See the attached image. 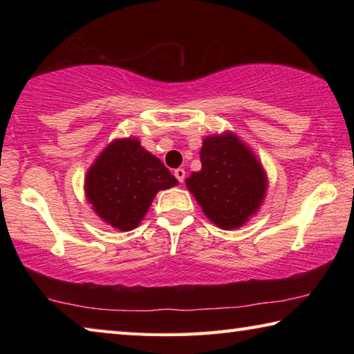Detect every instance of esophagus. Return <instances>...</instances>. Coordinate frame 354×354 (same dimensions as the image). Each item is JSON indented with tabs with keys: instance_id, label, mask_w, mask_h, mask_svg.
<instances>
[{
	"instance_id": "1",
	"label": "esophagus",
	"mask_w": 354,
	"mask_h": 354,
	"mask_svg": "<svg viewBox=\"0 0 354 354\" xmlns=\"http://www.w3.org/2000/svg\"><path fill=\"white\" fill-rule=\"evenodd\" d=\"M175 176L179 183H184V178H185V171L184 169H176L175 170Z\"/></svg>"
}]
</instances>
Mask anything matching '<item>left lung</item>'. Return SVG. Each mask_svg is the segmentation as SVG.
Masks as SVG:
<instances>
[{
    "instance_id": "obj_1",
    "label": "left lung",
    "mask_w": 354,
    "mask_h": 354,
    "mask_svg": "<svg viewBox=\"0 0 354 354\" xmlns=\"http://www.w3.org/2000/svg\"><path fill=\"white\" fill-rule=\"evenodd\" d=\"M200 159L201 170L185 179L189 192L215 226H243L267 195L268 178L261 160L232 131L206 136Z\"/></svg>"
}]
</instances>
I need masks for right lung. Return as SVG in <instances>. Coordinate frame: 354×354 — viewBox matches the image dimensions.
<instances>
[{
    "mask_svg": "<svg viewBox=\"0 0 354 354\" xmlns=\"http://www.w3.org/2000/svg\"><path fill=\"white\" fill-rule=\"evenodd\" d=\"M176 184V178L137 137H123L113 139L88 167L84 192L106 225L131 231L140 225L156 194Z\"/></svg>",
    "mask_w": 354,
    "mask_h": 354,
    "instance_id": "obj_1",
    "label": "right lung"
}]
</instances>
